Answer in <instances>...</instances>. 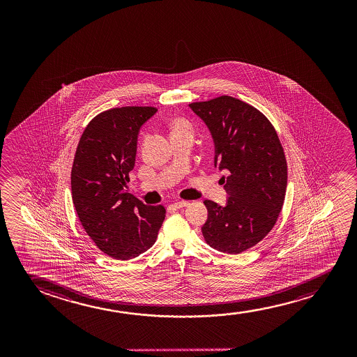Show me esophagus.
Instances as JSON below:
<instances>
[{"label": "esophagus", "mask_w": 357, "mask_h": 357, "mask_svg": "<svg viewBox=\"0 0 357 357\" xmlns=\"http://www.w3.org/2000/svg\"><path fill=\"white\" fill-rule=\"evenodd\" d=\"M188 205H189V201H176L173 204L176 208H183V207H186Z\"/></svg>", "instance_id": "obj_1"}]
</instances>
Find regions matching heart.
Wrapping results in <instances>:
<instances>
[{"label":"heart","mask_w":357,"mask_h":357,"mask_svg":"<svg viewBox=\"0 0 357 357\" xmlns=\"http://www.w3.org/2000/svg\"><path fill=\"white\" fill-rule=\"evenodd\" d=\"M185 130H190V127L185 121L174 119L172 122V132H185Z\"/></svg>","instance_id":"b5f03b06"}]
</instances>
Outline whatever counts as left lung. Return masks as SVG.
<instances>
[{"mask_svg":"<svg viewBox=\"0 0 357 357\" xmlns=\"http://www.w3.org/2000/svg\"><path fill=\"white\" fill-rule=\"evenodd\" d=\"M205 122L215 142V167L222 176L227 205L205 200L202 234L211 248L240 254L272 230L283 207L288 168L278 134L264 114L231 96L189 105Z\"/></svg>","mask_w":357,"mask_h":357,"instance_id":"left-lung-1","label":"left lung"}]
</instances>
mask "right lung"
Instances as JSON below:
<instances>
[{"mask_svg": "<svg viewBox=\"0 0 357 357\" xmlns=\"http://www.w3.org/2000/svg\"><path fill=\"white\" fill-rule=\"evenodd\" d=\"M155 107L112 108L89 123L72 167V199L79 220L98 249L113 259H134L155 244L166 217L127 192L142 124Z\"/></svg>", "mask_w": 357, "mask_h": 357, "instance_id": "add662e5", "label": "right lung"}]
</instances>
